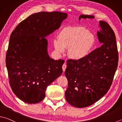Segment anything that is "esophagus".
<instances>
[{"mask_svg":"<svg viewBox=\"0 0 122 122\" xmlns=\"http://www.w3.org/2000/svg\"><path fill=\"white\" fill-rule=\"evenodd\" d=\"M66 67H67V66H66V61H65V63H64L63 65V66H62V68H63V70L64 72H65V71Z\"/></svg>","mask_w":122,"mask_h":122,"instance_id":"obj_1","label":"esophagus"}]
</instances>
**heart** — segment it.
Here are the masks:
<instances>
[{"instance_id":"b5f03b06","label":"heart","mask_w":122,"mask_h":122,"mask_svg":"<svg viewBox=\"0 0 122 122\" xmlns=\"http://www.w3.org/2000/svg\"><path fill=\"white\" fill-rule=\"evenodd\" d=\"M95 38L83 27H68L62 30L58 39L54 40L55 49L63 53L65 48H69V56L73 59L86 57L92 48Z\"/></svg>"}]
</instances>
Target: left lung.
I'll list each match as a JSON object with an SVG mask.
<instances>
[{"label": "left lung", "instance_id": "obj_1", "mask_svg": "<svg viewBox=\"0 0 122 122\" xmlns=\"http://www.w3.org/2000/svg\"><path fill=\"white\" fill-rule=\"evenodd\" d=\"M94 17L81 15L79 20ZM99 23L102 30L97 32V36L102 46L82 59L67 61L65 98L75 107H88L104 97L111 88L117 68L118 52L114 32L106 22Z\"/></svg>", "mask_w": 122, "mask_h": 122}]
</instances>
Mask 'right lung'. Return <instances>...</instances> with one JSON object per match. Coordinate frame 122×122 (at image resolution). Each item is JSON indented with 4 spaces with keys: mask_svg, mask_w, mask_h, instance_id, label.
<instances>
[{
    "mask_svg": "<svg viewBox=\"0 0 122 122\" xmlns=\"http://www.w3.org/2000/svg\"><path fill=\"white\" fill-rule=\"evenodd\" d=\"M67 17L60 11L34 13L11 32L6 56L9 82L13 92L24 102H41L47 86L63 73L65 61L50 58L45 37L58 29Z\"/></svg>",
    "mask_w": 122,
    "mask_h": 122,
    "instance_id": "right-lung-1",
    "label": "right lung"
}]
</instances>
